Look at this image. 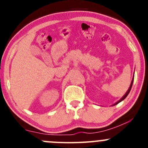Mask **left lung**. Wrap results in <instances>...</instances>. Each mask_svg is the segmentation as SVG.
<instances>
[{
  "label": "left lung",
  "instance_id": "1",
  "mask_svg": "<svg viewBox=\"0 0 148 148\" xmlns=\"http://www.w3.org/2000/svg\"><path fill=\"white\" fill-rule=\"evenodd\" d=\"M134 74H135V72H134ZM133 81H134V76H133V78H132V82H131V84H130V87H129V89H128V90L127 91V92L125 94V95H124L123 97H122V98H121V99H120V100L119 101H117V102L116 103H114V104H113L112 106H114V105H116V104H118V103H120V102H122V100H124V99H125V98L127 97V96L128 95H129V93H130V90H131V88H132V84H133Z\"/></svg>",
  "mask_w": 148,
  "mask_h": 148
}]
</instances>
